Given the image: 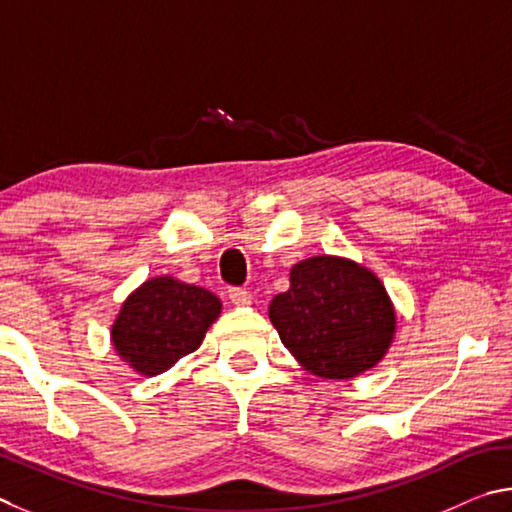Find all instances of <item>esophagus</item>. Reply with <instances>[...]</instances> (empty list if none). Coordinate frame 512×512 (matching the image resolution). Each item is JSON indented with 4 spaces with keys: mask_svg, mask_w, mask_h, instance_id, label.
Listing matches in <instances>:
<instances>
[{
    "mask_svg": "<svg viewBox=\"0 0 512 512\" xmlns=\"http://www.w3.org/2000/svg\"><path fill=\"white\" fill-rule=\"evenodd\" d=\"M229 299L233 306H249L251 303V292L245 288H229Z\"/></svg>",
    "mask_w": 512,
    "mask_h": 512,
    "instance_id": "1",
    "label": "esophagus"
}]
</instances>
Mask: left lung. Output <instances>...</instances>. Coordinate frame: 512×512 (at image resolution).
<instances>
[{
	"instance_id": "left-lung-1",
	"label": "left lung",
	"mask_w": 512,
	"mask_h": 512,
	"mask_svg": "<svg viewBox=\"0 0 512 512\" xmlns=\"http://www.w3.org/2000/svg\"><path fill=\"white\" fill-rule=\"evenodd\" d=\"M270 319L285 348L321 378L346 380L382 360L396 330L384 285L353 261L315 256L292 267Z\"/></svg>"
}]
</instances>
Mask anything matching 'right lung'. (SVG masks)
Wrapping results in <instances>:
<instances>
[{
    "label": "right lung",
    "instance_id": "obj_1",
    "mask_svg": "<svg viewBox=\"0 0 512 512\" xmlns=\"http://www.w3.org/2000/svg\"><path fill=\"white\" fill-rule=\"evenodd\" d=\"M220 308V299L209 290L159 276L123 303L112 342L139 373L159 375L197 351Z\"/></svg>",
    "mask_w": 512,
    "mask_h": 512
}]
</instances>
